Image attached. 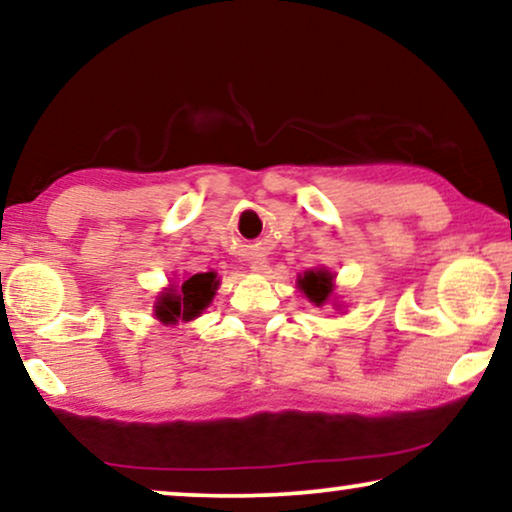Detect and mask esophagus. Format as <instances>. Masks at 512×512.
Returning <instances> with one entry per match:
<instances>
[{"label": "esophagus", "instance_id": "1", "mask_svg": "<svg viewBox=\"0 0 512 512\" xmlns=\"http://www.w3.org/2000/svg\"><path fill=\"white\" fill-rule=\"evenodd\" d=\"M265 268H268V265H265V261H254V263H251V270H254V272H263Z\"/></svg>", "mask_w": 512, "mask_h": 512}]
</instances>
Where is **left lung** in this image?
I'll return each mask as SVG.
<instances>
[{
    "instance_id": "1",
    "label": "left lung",
    "mask_w": 512,
    "mask_h": 512,
    "mask_svg": "<svg viewBox=\"0 0 512 512\" xmlns=\"http://www.w3.org/2000/svg\"><path fill=\"white\" fill-rule=\"evenodd\" d=\"M298 289L305 293V298L310 300V303L321 307L324 303H328L333 296V289H335L333 272L326 268L307 270L298 277Z\"/></svg>"
}]
</instances>
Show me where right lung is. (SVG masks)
<instances>
[{
	"label": "right lung",
	"instance_id": "add662e5",
	"mask_svg": "<svg viewBox=\"0 0 512 512\" xmlns=\"http://www.w3.org/2000/svg\"><path fill=\"white\" fill-rule=\"evenodd\" d=\"M219 289V279L216 272H198V275L186 277L181 286H170L160 293L156 300V314L158 321L165 326H174L179 321H191L205 312V307L212 303L214 293Z\"/></svg>",
	"mask_w": 512,
	"mask_h": 512
}]
</instances>
